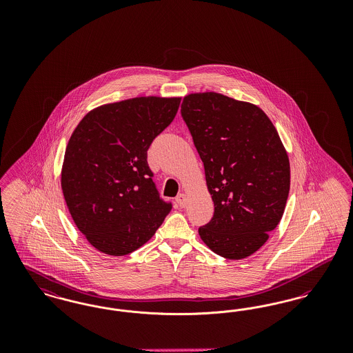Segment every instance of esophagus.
<instances>
[{
  "mask_svg": "<svg viewBox=\"0 0 353 353\" xmlns=\"http://www.w3.org/2000/svg\"><path fill=\"white\" fill-rule=\"evenodd\" d=\"M176 202L179 203L180 208H185V205H186V196H185L184 193H180V194L176 197Z\"/></svg>",
  "mask_w": 353,
  "mask_h": 353,
  "instance_id": "obj_1",
  "label": "esophagus"
}]
</instances>
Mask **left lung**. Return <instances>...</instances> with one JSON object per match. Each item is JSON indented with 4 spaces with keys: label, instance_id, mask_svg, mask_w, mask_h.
Masks as SVG:
<instances>
[{
    "label": "left lung",
    "instance_id": "left-lung-1",
    "mask_svg": "<svg viewBox=\"0 0 353 353\" xmlns=\"http://www.w3.org/2000/svg\"><path fill=\"white\" fill-rule=\"evenodd\" d=\"M181 115L214 202L199 234L212 252L243 259L265 245L285 212L290 161L282 140L259 107L217 92L186 95Z\"/></svg>",
    "mask_w": 353,
    "mask_h": 353
}]
</instances>
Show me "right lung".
Listing matches in <instances>:
<instances>
[{"instance_id": "1", "label": "right lung", "mask_w": 353, "mask_h": 353, "mask_svg": "<svg viewBox=\"0 0 353 353\" xmlns=\"http://www.w3.org/2000/svg\"><path fill=\"white\" fill-rule=\"evenodd\" d=\"M180 101L140 97L104 104L71 134L61 186L77 228L97 250L115 256L137 250L172 210L152 180L147 151Z\"/></svg>"}]
</instances>
